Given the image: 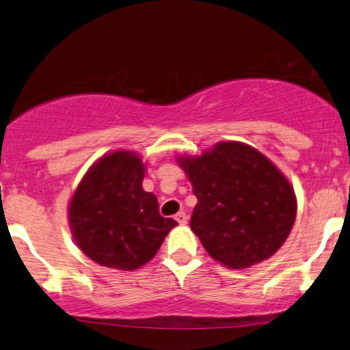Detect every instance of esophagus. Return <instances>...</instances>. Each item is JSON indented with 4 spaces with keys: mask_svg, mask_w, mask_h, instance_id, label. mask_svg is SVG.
<instances>
[{
    "mask_svg": "<svg viewBox=\"0 0 350 350\" xmlns=\"http://www.w3.org/2000/svg\"><path fill=\"white\" fill-rule=\"evenodd\" d=\"M175 220H176V221H178V224H180V225H185V224H186V221H188V217H186V214H185V212H178V214H176V215H175Z\"/></svg>",
    "mask_w": 350,
    "mask_h": 350,
    "instance_id": "34e87169",
    "label": "esophagus"
}]
</instances>
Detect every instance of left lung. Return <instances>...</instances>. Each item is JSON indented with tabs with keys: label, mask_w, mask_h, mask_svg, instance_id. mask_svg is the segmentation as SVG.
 I'll use <instances>...</instances> for the list:
<instances>
[{
	"label": "left lung",
	"mask_w": 350,
	"mask_h": 350,
	"mask_svg": "<svg viewBox=\"0 0 350 350\" xmlns=\"http://www.w3.org/2000/svg\"><path fill=\"white\" fill-rule=\"evenodd\" d=\"M176 162L198 198L189 225L212 258L228 269H249L283 246L297 201L270 159L249 144L220 142Z\"/></svg>",
	"instance_id": "1"
}]
</instances>
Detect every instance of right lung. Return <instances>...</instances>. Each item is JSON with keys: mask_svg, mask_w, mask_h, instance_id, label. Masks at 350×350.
<instances>
[{"mask_svg": "<svg viewBox=\"0 0 350 350\" xmlns=\"http://www.w3.org/2000/svg\"><path fill=\"white\" fill-rule=\"evenodd\" d=\"M139 154L114 151L90 167L69 202V225L85 256L109 269L131 271L156 256L178 224L159 214L157 198L143 189Z\"/></svg>", "mask_w": 350, "mask_h": 350, "instance_id": "add662e5", "label": "right lung"}]
</instances>
